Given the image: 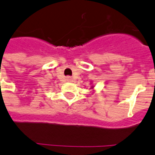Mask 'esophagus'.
Wrapping results in <instances>:
<instances>
[{
    "label": "esophagus",
    "instance_id": "1",
    "mask_svg": "<svg viewBox=\"0 0 155 155\" xmlns=\"http://www.w3.org/2000/svg\"><path fill=\"white\" fill-rule=\"evenodd\" d=\"M66 80L68 82H71V81H72V78H71V76H67Z\"/></svg>",
    "mask_w": 155,
    "mask_h": 155
}]
</instances>
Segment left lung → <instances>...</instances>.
<instances>
[{
    "label": "left lung",
    "mask_w": 155,
    "mask_h": 155,
    "mask_svg": "<svg viewBox=\"0 0 155 155\" xmlns=\"http://www.w3.org/2000/svg\"><path fill=\"white\" fill-rule=\"evenodd\" d=\"M93 88H94V87H93V86L91 87V89H93Z\"/></svg>",
    "instance_id": "obj_1"
}]
</instances>
